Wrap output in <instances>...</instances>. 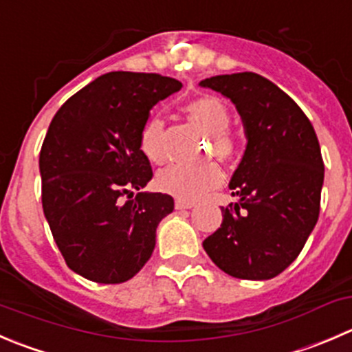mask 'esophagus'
I'll use <instances>...</instances> for the list:
<instances>
[{
  "label": "esophagus",
  "instance_id": "esophagus-1",
  "mask_svg": "<svg viewBox=\"0 0 352 352\" xmlns=\"http://www.w3.org/2000/svg\"><path fill=\"white\" fill-rule=\"evenodd\" d=\"M194 206V203L190 201H182V199H175V208L177 210H190Z\"/></svg>",
  "mask_w": 352,
  "mask_h": 352
}]
</instances>
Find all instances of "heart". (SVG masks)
I'll return each instance as SVG.
<instances>
[{
    "label": "heart",
    "instance_id": "heart-1",
    "mask_svg": "<svg viewBox=\"0 0 352 352\" xmlns=\"http://www.w3.org/2000/svg\"><path fill=\"white\" fill-rule=\"evenodd\" d=\"M186 110L203 127V131L213 138L214 153L220 156L230 155L234 142L227 135L230 127V111L227 104L214 96H201L190 101ZM139 148L151 163H162L165 160L162 118L153 117L146 122L139 138ZM221 180L223 173L217 165H172L156 175L155 184L162 192L170 194L177 199L197 201L220 186Z\"/></svg>",
    "mask_w": 352,
    "mask_h": 352
}]
</instances>
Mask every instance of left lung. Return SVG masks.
Here are the masks:
<instances>
[{
	"label": "left lung",
	"mask_w": 352,
	"mask_h": 352,
	"mask_svg": "<svg viewBox=\"0 0 352 352\" xmlns=\"http://www.w3.org/2000/svg\"><path fill=\"white\" fill-rule=\"evenodd\" d=\"M199 85L235 104L248 139L228 184L239 201L221 208L220 228L203 248L230 277L268 280L298 258L318 221V138L294 100L261 75H217Z\"/></svg>",
	"instance_id": "1"
}]
</instances>
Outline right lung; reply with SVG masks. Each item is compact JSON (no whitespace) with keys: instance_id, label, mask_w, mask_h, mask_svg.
<instances>
[{"instance_id":"add662e5","label":"right lung","mask_w":352,"mask_h":352,"mask_svg":"<svg viewBox=\"0 0 352 352\" xmlns=\"http://www.w3.org/2000/svg\"><path fill=\"white\" fill-rule=\"evenodd\" d=\"M182 82L110 72L75 93L51 120L39 155L43 210L68 268L98 284H122L153 254L173 197L138 192L153 179L139 148L158 101Z\"/></svg>"}]
</instances>
